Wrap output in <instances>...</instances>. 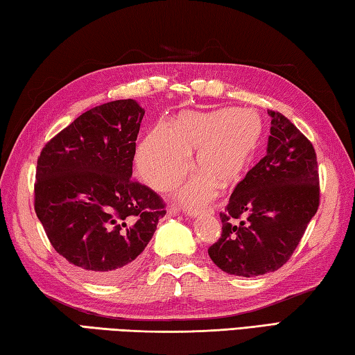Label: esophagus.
<instances>
[{
  "label": "esophagus",
  "mask_w": 355,
  "mask_h": 355,
  "mask_svg": "<svg viewBox=\"0 0 355 355\" xmlns=\"http://www.w3.org/2000/svg\"><path fill=\"white\" fill-rule=\"evenodd\" d=\"M184 213L188 214V216H191V218H197V216H199L202 211H197V209H188V211H184ZM167 214H169V216H175V214H177V209H175V208L167 209Z\"/></svg>",
  "instance_id": "esophagus-1"
}]
</instances>
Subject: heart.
<instances>
[{"label":"heart","instance_id":"b5f03b06","mask_svg":"<svg viewBox=\"0 0 355 355\" xmlns=\"http://www.w3.org/2000/svg\"><path fill=\"white\" fill-rule=\"evenodd\" d=\"M263 133L260 114L252 110L220 107L213 111H183L171 127L156 125L137 148L142 178L156 189H169L191 167L196 150V173L180 191L188 205L211 199L216 188H228L241 178Z\"/></svg>","mask_w":355,"mask_h":355}]
</instances>
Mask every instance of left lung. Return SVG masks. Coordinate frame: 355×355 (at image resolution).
<instances>
[{
    "instance_id": "obj_1",
    "label": "left lung",
    "mask_w": 355,
    "mask_h": 355,
    "mask_svg": "<svg viewBox=\"0 0 355 355\" xmlns=\"http://www.w3.org/2000/svg\"><path fill=\"white\" fill-rule=\"evenodd\" d=\"M268 114L266 156L232 192L220 213L222 235L208 249L216 266L241 277L284 266L320 207L313 146L280 112Z\"/></svg>"
}]
</instances>
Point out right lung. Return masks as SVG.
I'll return each instance as SVG.
<instances>
[{
  "instance_id": "add662e5",
  "label": "right lung",
  "mask_w": 355,
  "mask_h": 355,
  "mask_svg": "<svg viewBox=\"0 0 355 355\" xmlns=\"http://www.w3.org/2000/svg\"><path fill=\"white\" fill-rule=\"evenodd\" d=\"M144 114L131 98L92 107L37 159L35 214L58 254L95 280L133 274L166 214L159 196L131 180Z\"/></svg>"
}]
</instances>
